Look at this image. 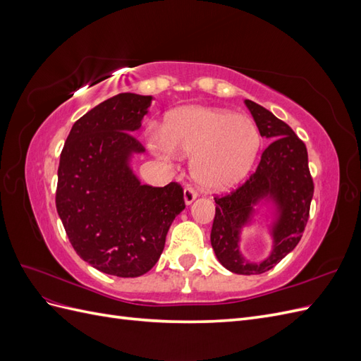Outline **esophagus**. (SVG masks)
<instances>
[{
	"label": "esophagus",
	"mask_w": 361,
	"mask_h": 361,
	"mask_svg": "<svg viewBox=\"0 0 361 361\" xmlns=\"http://www.w3.org/2000/svg\"><path fill=\"white\" fill-rule=\"evenodd\" d=\"M195 199H197V192H195L192 188H185L183 190V202L185 204H191Z\"/></svg>",
	"instance_id": "obj_1"
}]
</instances>
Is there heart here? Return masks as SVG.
<instances>
[{
    "label": "heart",
    "mask_w": 361,
    "mask_h": 361,
    "mask_svg": "<svg viewBox=\"0 0 361 361\" xmlns=\"http://www.w3.org/2000/svg\"><path fill=\"white\" fill-rule=\"evenodd\" d=\"M149 149L164 159L191 157L194 182L207 191H224L253 167L262 138L253 120L228 110L188 105L171 111L164 128L146 130Z\"/></svg>",
    "instance_id": "heart-1"
}]
</instances>
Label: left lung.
Masks as SVG:
<instances>
[{
    "label": "left lung",
    "mask_w": 361,
    "mask_h": 361,
    "mask_svg": "<svg viewBox=\"0 0 361 361\" xmlns=\"http://www.w3.org/2000/svg\"><path fill=\"white\" fill-rule=\"evenodd\" d=\"M262 137L272 140L256 173L236 191L215 199L211 245L220 264L235 274H262L274 268L297 247L309 220L313 180L307 149L293 130L267 108L244 101ZM264 224L271 250L262 261H250L240 251L245 228Z\"/></svg>",
    "instance_id": "obj_1"
}]
</instances>
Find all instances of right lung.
I'll return each mask as SVG.
<instances>
[{
	"mask_svg": "<svg viewBox=\"0 0 361 361\" xmlns=\"http://www.w3.org/2000/svg\"><path fill=\"white\" fill-rule=\"evenodd\" d=\"M154 96L120 93L73 123L60 155L56 206L82 260L116 277H140L158 262L171 223L183 209L180 185H143L134 155Z\"/></svg>",
	"mask_w": 361,
	"mask_h": 361,
	"instance_id": "1",
	"label": "right lung"
}]
</instances>
